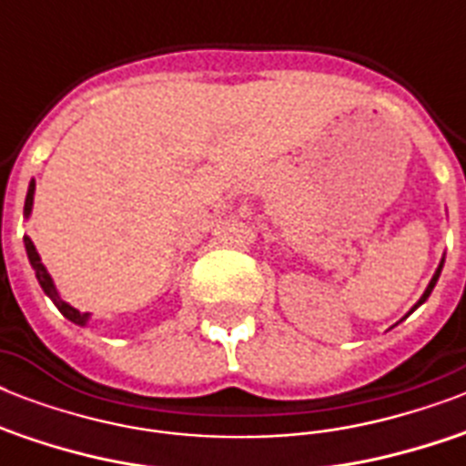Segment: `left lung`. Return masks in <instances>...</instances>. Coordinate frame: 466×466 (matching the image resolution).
Instances as JSON below:
<instances>
[{"instance_id": "left-lung-1", "label": "left lung", "mask_w": 466, "mask_h": 466, "mask_svg": "<svg viewBox=\"0 0 466 466\" xmlns=\"http://www.w3.org/2000/svg\"><path fill=\"white\" fill-rule=\"evenodd\" d=\"M441 270H442V263H441V266H438V270H435L433 280H431V285H428V288H426V292H423V298L419 299V305H423V302H426V299H428V295H431V292H433L435 283H438V278H441ZM419 305H416V307H419Z\"/></svg>"}]
</instances>
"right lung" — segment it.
Segmentation results:
<instances>
[{"label": "right lung", "mask_w": 466, "mask_h": 466, "mask_svg": "<svg viewBox=\"0 0 466 466\" xmlns=\"http://www.w3.org/2000/svg\"><path fill=\"white\" fill-rule=\"evenodd\" d=\"M33 190H35V183L31 181V186H28V196H25V205H24V215H28L33 208ZM24 244H25V254H28V261H31L33 270H35V278H38L40 288H43V292H46L47 298L53 299L55 307L65 314V317L69 319V321H75V324L84 326L86 321H89V314L86 311H76L75 307H69L65 299H60V295H57V290H55L53 280H50V276H47L46 266L40 263V256L38 251H35V247H33V241L28 239V237H24Z\"/></svg>", "instance_id": "right-lung-1"}]
</instances>
